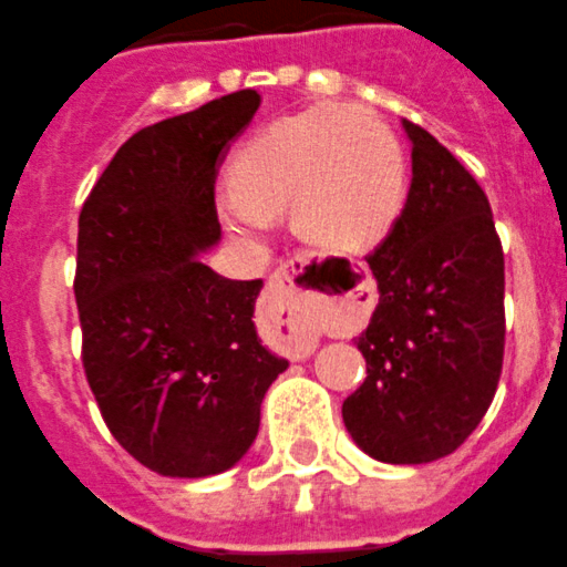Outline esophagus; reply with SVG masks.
Here are the masks:
<instances>
[{
  "label": "esophagus",
  "instance_id": "34e87169",
  "mask_svg": "<svg viewBox=\"0 0 567 567\" xmlns=\"http://www.w3.org/2000/svg\"><path fill=\"white\" fill-rule=\"evenodd\" d=\"M268 301H271L277 318L288 329V338L301 351H310L316 346L323 307L329 301L327 288H323L321 260H316L307 251H299L290 260H285L271 274Z\"/></svg>",
  "mask_w": 567,
  "mask_h": 567
}]
</instances>
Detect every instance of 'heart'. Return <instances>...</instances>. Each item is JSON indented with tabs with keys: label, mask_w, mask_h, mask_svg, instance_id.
Returning a JSON list of instances; mask_svg holds the SVG:
<instances>
[{
	"label": "heart",
	"mask_w": 567,
	"mask_h": 567,
	"mask_svg": "<svg viewBox=\"0 0 567 567\" xmlns=\"http://www.w3.org/2000/svg\"><path fill=\"white\" fill-rule=\"evenodd\" d=\"M216 207L233 233L257 235L268 216L329 251L379 244L404 202V157L393 132L362 107L323 102L274 121L240 146Z\"/></svg>",
	"instance_id": "1"
}]
</instances>
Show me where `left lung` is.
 I'll return each instance as SVG.
<instances>
[{
	"label": "left lung",
	"instance_id": "obj_1",
	"mask_svg": "<svg viewBox=\"0 0 567 567\" xmlns=\"http://www.w3.org/2000/svg\"><path fill=\"white\" fill-rule=\"evenodd\" d=\"M412 183L388 238L365 257L379 285L357 338L365 379L343 423L373 460L421 465L480 426L504 362V249L491 202L468 168L404 121Z\"/></svg>",
	"mask_w": 567,
	"mask_h": 567
}]
</instances>
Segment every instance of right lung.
Here are the masks:
<instances>
[{"label": "right lung", "instance_id": "obj_1", "mask_svg": "<svg viewBox=\"0 0 567 567\" xmlns=\"http://www.w3.org/2000/svg\"><path fill=\"white\" fill-rule=\"evenodd\" d=\"M257 107L246 87L144 126L80 213L82 368L110 435L163 476L233 468L288 368L251 321L262 279L218 277L196 257L221 238L218 163Z\"/></svg>", "mask_w": 567, "mask_h": 567}]
</instances>
